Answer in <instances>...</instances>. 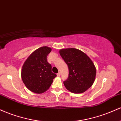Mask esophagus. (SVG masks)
I'll return each instance as SVG.
<instances>
[{"mask_svg":"<svg viewBox=\"0 0 121 121\" xmlns=\"http://www.w3.org/2000/svg\"><path fill=\"white\" fill-rule=\"evenodd\" d=\"M57 77H60V72H59V73H58L57 74Z\"/></svg>","mask_w":121,"mask_h":121,"instance_id":"1","label":"esophagus"}]
</instances>
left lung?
<instances>
[{
    "label": "left lung",
    "instance_id": "8db88e82",
    "mask_svg": "<svg viewBox=\"0 0 121 121\" xmlns=\"http://www.w3.org/2000/svg\"><path fill=\"white\" fill-rule=\"evenodd\" d=\"M60 54L68 66L69 76L64 81L65 87L73 93H82L94 83L96 69L85 53L76 48L60 50Z\"/></svg>",
    "mask_w": 121,
    "mask_h": 121
}]
</instances>
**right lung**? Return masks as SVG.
I'll use <instances>...</instances> for the list:
<instances>
[{
  "label": "right lung",
  "instance_id": "1",
  "mask_svg": "<svg viewBox=\"0 0 121 121\" xmlns=\"http://www.w3.org/2000/svg\"><path fill=\"white\" fill-rule=\"evenodd\" d=\"M51 48L42 47L35 51L22 66V80L26 86L32 92L41 94L47 91L57 75L52 72V66L47 61Z\"/></svg>",
  "mask_w": 121,
  "mask_h": 121
}]
</instances>
